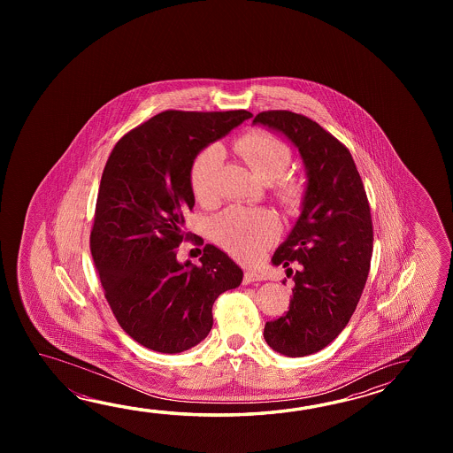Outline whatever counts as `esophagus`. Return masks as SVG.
I'll return each instance as SVG.
<instances>
[{
    "mask_svg": "<svg viewBox=\"0 0 453 453\" xmlns=\"http://www.w3.org/2000/svg\"><path fill=\"white\" fill-rule=\"evenodd\" d=\"M264 280V275H260L257 272H244L242 275V283L248 285V283H254V281H260Z\"/></svg>",
    "mask_w": 453,
    "mask_h": 453,
    "instance_id": "34e87169",
    "label": "esophagus"
}]
</instances>
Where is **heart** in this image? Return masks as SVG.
<instances>
[{"mask_svg":"<svg viewBox=\"0 0 453 453\" xmlns=\"http://www.w3.org/2000/svg\"><path fill=\"white\" fill-rule=\"evenodd\" d=\"M234 154L248 165L250 172L265 183H273V196L283 209L296 213L306 201V184L295 174H285L293 160V150L277 135L256 129L233 144ZM223 164L222 149L207 145L191 165L189 183L194 197L201 203L215 201L217 178ZM212 238L231 256L244 262L257 259L279 238L280 225L273 213L230 207L213 219Z\"/></svg>","mask_w":453,"mask_h":453,"instance_id":"b5f03b06","label":"heart"}]
</instances>
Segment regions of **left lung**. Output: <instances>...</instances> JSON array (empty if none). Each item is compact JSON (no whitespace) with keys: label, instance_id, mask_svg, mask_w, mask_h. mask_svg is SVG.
Instances as JSON below:
<instances>
[{"label":"left lung","instance_id":"obj_1","mask_svg":"<svg viewBox=\"0 0 453 453\" xmlns=\"http://www.w3.org/2000/svg\"><path fill=\"white\" fill-rule=\"evenodd\" d=\"M298 147L308 168L303 213L272 262L298 270L285 316L269 320L264 338L285 357H306L347 327L366 285L372 257V219L363 180L347 145L308 116L269 110L254 118ZM285 283V281H283Z\"/></svg>","mask_w":453,"mask_h":453}]
</instances>
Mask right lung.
Returning a JSON list of instances; mask_svg holds the SVG:
<instances>
[{
	"label": "right lung",
	"mask_w": 453,
	"mask_h": 453,
	"mask_svg": "<svg viewBox=\"0 0 453 453\" xmlns=\"http://www.w3.org/2000/svg\"><path fill=\"white\" fill-rule=\"evenodd\" d=\"M246 110H166L135 126L106 160L90 230V252L118 324L142 347L181 353L212 328V306L236 288L242 270L212 244L201 265L180 264L193 211L189 170L203 147L250 118Z\"/></svg>",
	"instance_id": "right-lung-1"
}]
</instances>
